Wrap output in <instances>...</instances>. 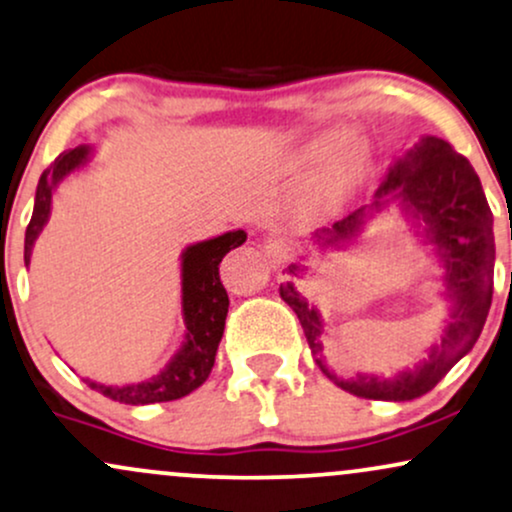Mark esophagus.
Returning <instances> with one entry per match:
<instances>
[{"instance_id": "obj_1", "label": "esophagus", "mask_w": 512, "mask_h": 512, "mask_svg": "<svg viewBox=\"0 0 512 512\" xmlns=\"http://www.w3.org/2000/svg\"><path fill=\"white\" fill-rule=\"evenodd\" d=\"M287 244L285 242H278V239H270V242L263 244V256H266L268 263H273V266H280V263H285L287 258Z\"/></svg>"}]
</instances>
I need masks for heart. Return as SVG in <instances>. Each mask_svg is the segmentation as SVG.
Segmentation results:
<instances>
[{"label": "heart", "instance_id": "1", "mask_svg": "<svg viewBox=\"0 0 512 512\" xmlns=\"http://www.w3.org/2000/svg\"><path fill=\"white\" fill-rule=\"evenodd\" d=\"M323 138L314 134L299 146L294 162L304 165V162L314 160L321 153ZM371 153L369 143L357 131H342L328 141L323 150L321 162H318L314 177L306 186V201L311 208L328 210L335 203H340L350 191L362 182V177L369 170Z\"/></svg>", "mask_w": 512, "mask_h": 512}]
</instances>
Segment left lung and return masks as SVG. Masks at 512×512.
Returning a JSON list of instances; mask_svg holds the SVG:
<instances>
[{
	"instance_id": "1",
	"label": "left lung",
	"mask_w": 512,
	"mask_h": 512,
	"mask_svg": "<svg viewBox=\"0 0 512 512\" xmlns=\"http://www.w3.org/2000/svg\"><path fill=\"white\" fill-rule=\"evenodd\" d=\"M390 203H398L422 230L424 242L434 246L443 266V297L450 304L441 340L431 345L414 369H402L390 378L374 374L340 378L323 359V318L297 290V280L306 273L302 263L287 266L290 280L280 285V297L297 314L316 364L335 386L357 398L405 402L429 393L482 335L494 297V215L470 160L455 153L443 138L422 136L393 162L371 206L357 208L333 227L316 230L311 242L321 251L342 249L362 234L371 215Z\"/></svg>"
}]
</instances>
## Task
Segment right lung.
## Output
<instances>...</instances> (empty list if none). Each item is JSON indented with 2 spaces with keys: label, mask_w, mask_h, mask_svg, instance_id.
Instances as JSON below:
<instances>
[{
  "label": "right lung",
  "mask_w": 512,
  "mask_h": 512,
  "mask_svg": "<svg viewBox=\"0 0 512 512\" xmlns=\"http://www.w3.org/2000/svg\"><path fill=\"white\" fill-rule=\"evenodd\" d=\"M93 158V146H76L74 150H64L57 160L40 174L38 189H35L33 218L26 230V246H23V261L30 266L35 239L40 237L42 227L50 220L52 194L71 172L86 167ZM246 242L244 230L225 232L220 237L206 239L186 246L182 251V316H184V342L177 354L167 362L158 376L141 383H126V386H105V383H86L93 390L105 395L114 402L124 405H153V402L179 400L184 395L194 393L198 386L206 383L210 369L215 364V352L222 340L227 318L225 287L220 282V261L232 249Z\"/></svg>",
  "instance_id": "obj_1"
}]
</instances>
